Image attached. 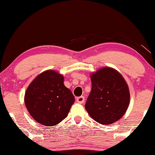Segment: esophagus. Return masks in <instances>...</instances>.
<instances>
[{"label":"esophagus","mask_w":155,"mask_h":155,"mask_svg":"<svg viewBox=\"0 0 155 155\" xmlns=\"http://www.w3.org/2000/svg\"><path fill=\"white\" fill-rule=\"evenodd\" d=\"M76 101H77V102H78V103L82 104L84 101V97L83 96L78 97H77V99H76Z\"/></svg>","instance_id":"1"}]
</instances>
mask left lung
Instances as JSON below:
<instances>
[{
    "instance_id": "left-lung-1",
    "label": "left lung",
    "mask_w": 155,
    "mask_h": 155,
    "mask_svg": "<svg viewBox=\"0 0 155 155\" xmlns=\"http://www.w3.org/2000/svg\"><path fill=\"white\" fill-rule=\"evenodd\" d=\"M92 90L85 109L94 120L111 124L124 116L128 107L130 93L120 74L111 68H104L91 75Z\"/></svg>"
}]
</instances>
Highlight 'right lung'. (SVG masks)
Listing matches in <instances>:
<instances>
[{
	"label": "right lung",
	"instance_id": "1",
	"mask_svg": "<svg viewBox=\"0 0 155 155\" xmlns=\"http://www.w3.org/2000/svg\"><path fill=\"white\" fill-rule=\"evenodd\" d=\"M63 79L56 71H45L31 82L25 92V103L29 113L43 126H53L62 121L75 101Z\"/></svg>",
	"mask_w": 155,
	"mask_h": 155
}]
</instances>
